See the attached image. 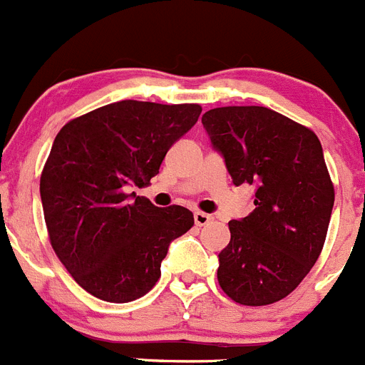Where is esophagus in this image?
<instances>
[{
	"instance_id": "obj_1",
	"label": "esophagus",
	"mask_w": 365,
	"mask_h": 365,
	"mask_svg": "<svg viewBox=\"0 0 365 365\" xmlns=\"http://www.w3.org/2000/svg\"><path fill=\"white\" fill-rule=\"evenodd\" d=\"M211 215H207V213H202V211H196L195 213V224L196 226H207L209 222H211Z\"/></svg>"
}]
</instances>
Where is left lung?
<instances>
[{"label": "left lung", "mask_w": 365, "mask_h": 365, "mask_svg": "<svg viewBox=\"0 0 365 365\" xmlns=\"http://www.w3.org/2000/svg\"><path fill=\"white\" fill-rule=\"evenodd\" d=\"M233 185H252L253 211L230 222L218 284L248 307L294 292L318 261L334 205L322 143L307 126L264 106L213 108L202 117Z\"/></svg>", "instance_id": "obj_1"}]
</instances>
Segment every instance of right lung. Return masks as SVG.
Here are the masks:
<instances>
[{
    "label": "right lung",
    "mask_w": 365,
    "mask_h": 365,
    "mask_svg": "<svg viewBox=\"0 0 365 365\" xmlns=\"http://www.w3.org/2000/svg\"><path fill=\"white\" fill-rule=\"evenodd\" d=\"M200 113V104L119 101L75 117L56 134L40 176L47 235L91 296L110 303L145 296L160 279L170 240L195 226L189 209L156 207L128 187L150 183Z\"/></svg>",
    "instance_id": "add662e5"
}]
</instances>
